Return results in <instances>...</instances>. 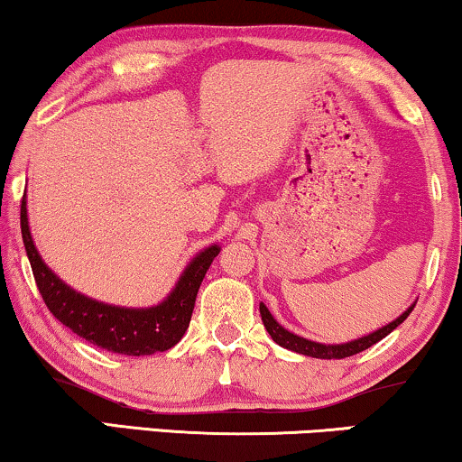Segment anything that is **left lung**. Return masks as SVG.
Segmentation results:
<instances>
[{
  "label": "left lung",
  "mask_w": 462,
  "mask_h": 462,
  "mask_svg": "<svg viewBox=\"0 0 462 462\" xmlns=\"http://www.w3.org/2000/svg\"><path fill=\"white\" fill-rule=\"evenodd\" d=\"M416 302H412L406 311H403L400 318H395L393 321H389L387 326L378 328V330L365 334L362 338H356V340H349V343H338V345H326V343H318V340H309V338H302L299 334L290 332L283 328L280 321H277L271 311L267 309L264 302H261V318H263V324L267 328V332L271 334V338L275 340L277 345L283 346V349L288 351H294V353H300V356H307V357H318V359H343V357H351L356 356V353H362L368 349V346L376 345L378 340H383L387 334H391L395 330L397 326L402 324L403 319L408 318L410 313H412Z\"/></svg>",
  "instance_id": "obj_1"
}]
</instances>
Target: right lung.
<instances>
[{
	"instance_id": "add662e5",
	"label": "right lung",
	"mask_w": 462,
	"mask_h": 462,
	"mask_svg": "<svg viewBox=\"0 0 462 462\" xmlns=\"http://www.w3.org/2000/svg\"><path fill=\"white\" fill-rule=\"evenodd\" d=\"M21 231L31 269L42 299L60 324L86 338L88 343L119 356H153L168 351L187 332L195 307V296L204 282L206 271L218 256L220 245L212 244L198 252L182 271L170 294L153 307H119L100 302L67 286L43 263L29 229L27 195L21 204Z\"/></svg>"
}]
</instances>
